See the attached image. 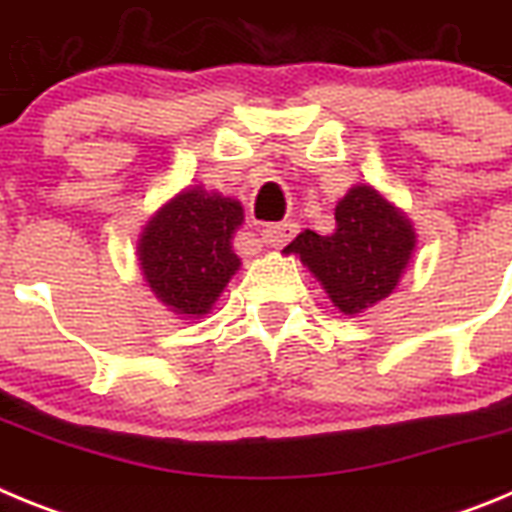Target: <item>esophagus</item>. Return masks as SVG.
Segmentation results:
<instances>
[{
  "instance_id": "1",
  "label": "esophagus",
  "mask_w": 512,
  "mask_h": 512,
  "mask_svg": "<svg viewBox=\"0 0 512 512\" xmlns=\"http://www.w3.org/2000/svg\"><path fill=\"white\" fill-rule=\"evenodd\" d=\"M297 228H300V225H297V223L266 225V228L261 230V241H264L266 246H271V248H282V246H287V243L292 241V238H295Z\"/></svg>"
}]
</instances>
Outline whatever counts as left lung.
Here are the masks:
<instances>
[{"label": "left lung", "instance_id": "obj_1", "mask_svg": "<svg viewBox=\"0 0 512 512\" xmlns=\"http://www.w3.org/2000/svg\"><path fill=\"white\" fill-rule=\"evenodd\" d=\"M410 217L379 189L354 184L336 205V230L320 235L302 230L284 253L300 256L343 315L369 310L400 284L413 259Z\"/></svg>", "mask_w": 512, "mask_h": 512}]
</instances>
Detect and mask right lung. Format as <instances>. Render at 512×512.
<instances>
[{"mask_svg": "<svg viewBox=\"0 0 512 512\" xmlns=\"http://www.w3.org/2000/svg\"><path fill=\"white\" fill-rule=\"evenodd\" d=\"M243 207L233 197L187 187L158 207L138 238L143 279L176 318H205L241 269L233 235Z\"/></svg>", "mask_w": 512, "mask_h": 512, "instance_id": "add662e5", "label": "right lung"}]
</instances>
